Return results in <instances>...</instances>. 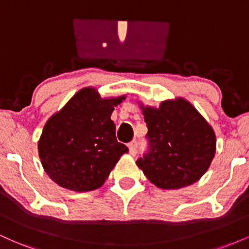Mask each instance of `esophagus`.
<instances>
[{
  "instance_id": "obj_1",
  "label": "esophagus",
  "mask_w": 249,
  "mask_h": 249,
  "mask_svg": "<svg viewBox=\"0 0 249 249\" xmlns=\"http://www.w3.org/2000/svg\"><path fill=\"white\" fill-rule=\"evenodd\" d=\"M128 152H130L131 156H136L137 153V142H132L127 145Z\"/></svg>"
}]
</instances>
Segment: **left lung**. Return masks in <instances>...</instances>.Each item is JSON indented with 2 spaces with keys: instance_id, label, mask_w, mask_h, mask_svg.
<instances>
[{
  "instance_id": "obj_1",
  "label": "left lung",
  "mask_w": 249,
  "mask_h": 249,
  "mask_svg": "<svg viewBox=\"0 0 249 249\" xmlns=\"http://www.w3.org/2000/svg\"><path fill=\"white\" fill-rule=\"evenodd\" d=\"M138 104L148 128L150 151L137 160V166L162 190H178L198 181L216 151L210 123L182 97L162 101L158 107Z\"/></svg>"
}]
</instances>
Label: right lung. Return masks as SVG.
<instances>
[{"label":"right lung","mask_w":249,"mask_h":249,"mask_svg":"<svg viewBox=\"0 0 249 249\" xmlns=\"http://www.w3.org/2000/svg\"><path fill=\"white\" fill-rule=\"evenodd\" d=\"M126 96L102 98L93 87L83 88L48 119L37 142L45 173L75 192L103 186L127 147L117 142L111 121Z\"/></svg>","instance_id":"1"}]
</instances>
